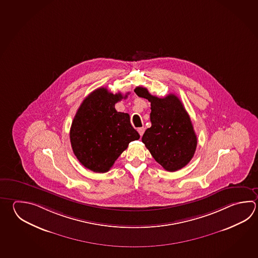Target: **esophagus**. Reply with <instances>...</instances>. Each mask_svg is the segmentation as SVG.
Segmentation results:
<instances>
[{"mask_svg":"<svg viewBox=\"0 0 258 258\" xmlns=\"http://www.w3.org/2000/svg\"><path fill=\"white\" fill-rule=\"evenodd\" d=\"M144 132H145V127H143V126H141V127H139V128H138V132L140 133V135H141V136L143 135Z\"/></svg>","mask_w":258,"mask_h":258,"instance_id":"1","label":"esophagus"}]
</instances>
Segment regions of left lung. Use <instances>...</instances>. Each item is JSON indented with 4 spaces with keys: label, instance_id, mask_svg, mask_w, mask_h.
I'll return each instance as SVG.
<instances>
[{
    "label": "left lung",
    "instance_id": "obj_1",
    "mask_svg": "<svg viewBox=\"0 0 258 258\" xmlns=\"http://www.w3.org/2000/svg\"><path fill=\"white\" fill-rule=\"evenodd\" d=\"M134 91L151 102V126L143 134L142 142L166 170L183 168L195 155L197 137L179 97L173 94L165 97L152 96L142 87H137Z\"/></svg>",
    "mask_w": 258,
    "mask_h": 258
}]
</instances>
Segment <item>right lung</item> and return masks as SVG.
<instances>
[{
  "label": "right lung",
  "mask_w": 258,
  "mask_h": 258,
  "mask_svg": "<svg viewBox=\"0 0 258 258\" xmlns=\"http://www.w3.org/2000/svg\"><path fill=\"white\" fill-rule=\"evenodd\" d=\"M127 94L123 97L121 93L97 88L78 108L70 128V141L74 154L88 170L107 172L128 143L140 139L130 115L115 108V104Z\"/></svg>",
  "instance_id": "right-lung-1"
}]
</instances>
